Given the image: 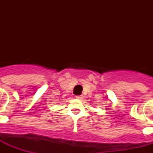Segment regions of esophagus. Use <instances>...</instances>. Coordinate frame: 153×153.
Wrapping results in <instances>:
<instances>
[{
	"label": "esophagus",
	"instance_id": "esophagus-1",
	"mask_svg": "<svg viewBox=\"0 0 153 153\" xmlns=\"http://www.w3.org/2000/svg\"><path fill=\"white\" fill-rule=\"evenodd\" d=\"M76 98L77 99V100H82V99L83 98V97L82 95H80V96H76Z\"/></svg>",
	"mask_w": 153,
	"mask_h": 153
}]
</instances>
